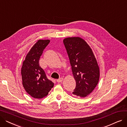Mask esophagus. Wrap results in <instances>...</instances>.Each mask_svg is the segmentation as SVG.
Wrapping results in <instances>:
<instances>
[{"instance_id": "1", "label": "esophagus", "mask_w": 127, "mask_h": 127, "mask_svg": "<svg viewBox=\"0 0 127 127\" xmlns=\"http://www.w3.org/2000/svg\"><path fill=\"white\" fill-rule=\"evenodd\" d=\"M63 78H60V79H59L57 80V81L58 83H60V82H62L63 81Z\"/></svg>"}]
</instances>
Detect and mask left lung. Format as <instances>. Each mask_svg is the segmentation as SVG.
Here are the masks:
<instances>
[{
  "label": "left lung",
  "mask_w": 127,
  "mask_h": 127,
  "mask_svg": "<svg viewBox=\"0 0 127 127\" xmlns=\"http://www.w3.org/2000/svg\"><path fill=\"white\" fill-rule=\"evenodd\" d=\"M63 43L68 56L76 86L72 94L85 97L94 90L99 79V68L92 49L79 37H67Z\"/></svg>",
  "instance_id": "left-lung-1"
}]
</instances>
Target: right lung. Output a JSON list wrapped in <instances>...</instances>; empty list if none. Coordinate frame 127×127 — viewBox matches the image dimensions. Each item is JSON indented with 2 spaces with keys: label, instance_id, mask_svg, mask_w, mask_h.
I'll return each mask as SVG.
<instances>
[{
  "label": "right lung",
  "instance_id": "add662e5",
  "mask_svg": "<svg viewBox=\"0 0 127 127\" xmlns=\"http://www.w3.org/2000/svg\"><path fill=\"white\" fill-rule=\"evenodd\" d=\"M49 42V39L38 40L27 55L23 63L21 74L23 86L27 93L34 98L41 99L46 96L54 86L39 64L40 57Z\"/></svg>",
  "mask_w": 127,
  "mask_h": 127
}]
</instances>
